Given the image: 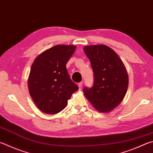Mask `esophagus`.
<instances>
[{
	"instance_id": "34e87169",
	"label": "esophagus",
	"mask_w": 153,
	"mask_h": 153,
	"mask_svg": "<svg viewBox=\"0 0 153 153\" xmlns=\"http://www.w3.org/2000/svg\"><path fill=\"white\" fill-rule=\"evenodd\" d=\"M78 87L79 90H82V88H83V83L82 82H80L78 84Z\"/></svg>"
}]
</instances>
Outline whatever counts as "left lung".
<instances>
[{"mask_svg": "<svg viewBox=\"0 0 153 153\" xmlns=\"http://www.w3.org/2000/svg\"><path fill=\"white\" fill-rule=\"evenodd\" d=\"M85 55L94 72V84L84 88L85 98L100 112H109L123 101L128 85V76L123 61L105 45L85 46Z\"/></svg>", "mask_w": 153, "mask_h": 153, "instance_id": "left-lung-1", "label": "left lung"}]
</instances>
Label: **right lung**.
<instances>
[{
  "mask_svg": "<svg viewBox=\"0 0 153 153\" xmlns=\"http://www.w3.org/2000/svg\"><path fill=\"white\" fill-rule=\"evenodd\" d=\"M76 45H57L36 57L30 68L28 88L33 102L41 112L55 114L63 110L78 86L66 68Z\"/></svg>",
  "mask_w": 153,
  "mask_h": 153,
  "instance_id": "right-lung-1",
  "label": "right lung"
}]
</instances>
